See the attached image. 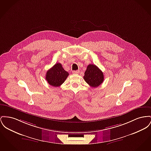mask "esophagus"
<instances>
[{
  "instance_id": "1",
  "label": "esophagus",
  "mask_w": 151,
  "mask_h": 151,
  "mask_svg": "<svg viewBox=\"0 0 151 151\" xmlns=\"http://www.w3.org/2000/svg\"><path fill=\"white\" fill-rule=\"evenodd\" d=\"M79 71H72V73H74V74H78V73H79Z\"/></svg>"
}]
</instances>
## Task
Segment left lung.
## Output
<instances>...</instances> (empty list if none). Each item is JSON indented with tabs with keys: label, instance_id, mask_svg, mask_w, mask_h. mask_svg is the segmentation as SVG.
<instances>
[{
	"label": "left lung",
	"instance_id": "8db88e82",
	"mask_svg": "<svg viewBox=\"0 0 151 151\" xmlns=\"http://www.w3.org/2000/svg\"><path fill=\"white\" fill-rule=\"evenodd\" d=\"M84 79L91 87H98L104 81V75L98 67L89 64L85 71Z\"/></svg>",
	"mask_w": 151,
	"mask_h": 151
}]
</instances>
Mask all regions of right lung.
<instances>
[{
	"mask_svg": "<svg viewBox=\"0 0 151 151\" xmlns=\"http://www.w3.org/2000/svg\"><path fill=\"white\" fill-rule=\"evenodd\" d=\"M68 75V72L63 69L62 64L58 63L47 71L45 79L50 85L57 87L62 84Z\"/></svg>",
	"mask_w": 151,
	"mask_h": 151,
	"instance_id": "right-lung-1",
	"label": "right lung"
}]
</instances>
